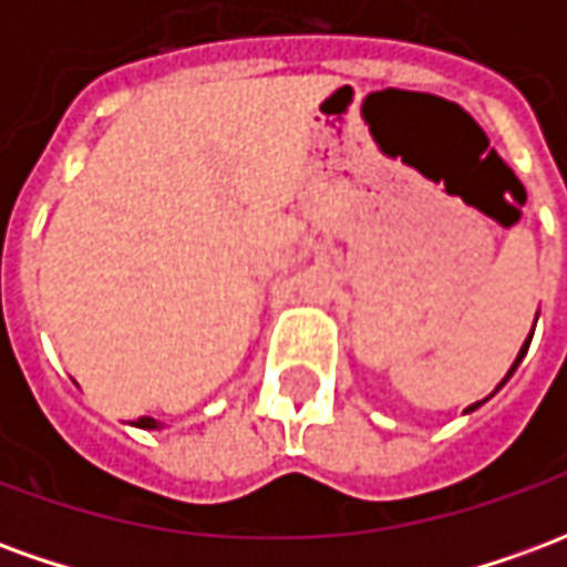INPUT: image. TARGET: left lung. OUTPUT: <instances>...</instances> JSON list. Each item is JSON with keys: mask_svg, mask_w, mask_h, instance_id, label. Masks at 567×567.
I'll return each instance as SVG.
<instances>
[{"mask_svg": "<svg viewBox=\"0 0 567 567\" xmlns=\"http://www.w3.org/2000/svg\"><path fill=\"white\" fill-rule=\"evenodd\" d=\"M528 343H532V340H528ZM528 343H525V346H523V352H519V358H516V361H513V368H511V373H507V377H504V380H511V377H513V370L519 368V361H523V358H525V352H528ZM501 385H504V382H501ZM476 406H480V404H474V406H467V413H471V410H476Z\"/></svg>", "mask_w": 567, "mask_h": 567, "instance_id": "obj_1", "label": "left lung"}]
</instances>
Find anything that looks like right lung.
Masks as SVG:
<instances>
[{
    "mask_svg": "<svg viewBox=\"0 0 567 567\" xmlns=\"http://www.w3.org/2000/svg\"><path fill=\"white\" fill-rule=\"evenodd\" d=\"M136 425H140V427H157V422H154V419H148V416H142Z\"/></svg>",
    "mask_w": 567,
    "mask_h": 567,
    "instance_id": "1",
    "label": "right lung"
}]
</instances>
